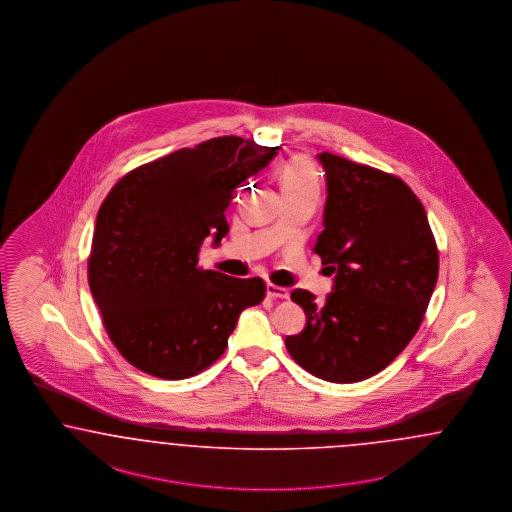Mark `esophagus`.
<instances>
[{
  "label": "esophagus",
  "mask_w": 512,
  "mask_h": 512,
  "mask_svg": "<svg viewBox=\"0 0 512 512\" xmlns=\"http://www.w3.org/2000/svg\"><path fill=\"white\" fill-rule=\"evenodd\" d=\"M266 295L270 299H287L289 291L286 287L274 286V284H266Z\"/></svg>",
  "instance_id": "1"
}]
</instances>
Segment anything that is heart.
<instances>
[{
	"label": "heart",
	"instance_id": "1",
	"mask_svg": "<svg viewBox=\"0 0 512 512\" xmlns=\"http://www.w3.org/2000/svg\"><path fill=\"white\" fill-rule=\"evenodd\" d=\"M280 184L284 194H314L320 192V179L310 164V160L303 156H295L287 160L280 171Z\"/></svg>",
	"mask_w": 512,
	"mask_h": 512
}]
</instances>
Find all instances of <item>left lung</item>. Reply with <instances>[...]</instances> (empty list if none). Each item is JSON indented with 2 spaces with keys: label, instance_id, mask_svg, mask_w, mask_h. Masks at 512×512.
<instances>
[{
  "label": "left lung",
  "instance_id": "8db88e82",
  "mask_svg": "<svg viewBox=\"0 0 512 512\" xmlns=\"http://www.w3.org/2000/svg\"><path fill=\"white\" fill-rule=\"evenodd\" d=\"M328 198L314 253L333 278L326 303L291 299L307 326L286 337L293 360L331 383L387 368L421 326L438 280V249L419 198L402 179L322 152Z\"/></svg>",
  "mask_w": 512,
  "mask_h": 512
}]
</instances>
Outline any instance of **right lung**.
<instances>
[{
  "label": "right lung",
  "mask_w": 512,
  "mask_h": 512,
  "mask_svg": "<svg viewBox=\"0 0 512 512\" xmlns=\"http://www.w3.org/2000/svg\"><path fill=\"white\" fill-rule=\"evenodd\" d=\"M280 146L217 137L127 173L106 196L87 263L89 289L123 358L154 377L186 379L225 352L261 278L198 268V251L228 232L234 190Z\"/></svg>",
  "instance_id": "obj_1"
}]
</instances>
